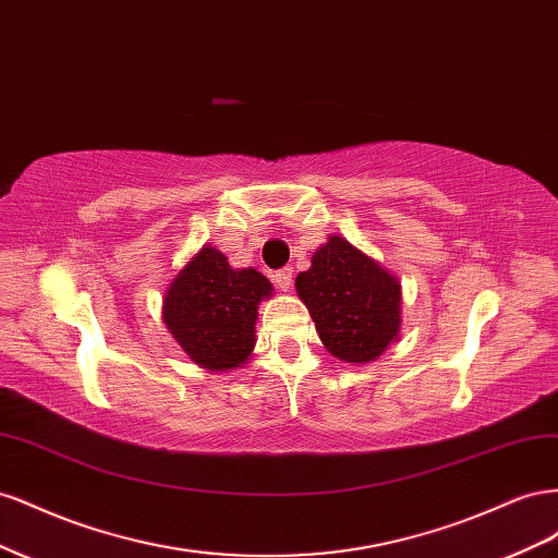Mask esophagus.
Wrapping results in <instances>:
<instances>
[{
	"mask_svg": "<svg viewBox=\"0 0 558 558\" xmlns=\"http://www.w3.org/2000/svg\"><path fill=\"white\" fill-rule=\"evenodd\" d=\"M275 281H277V286H279L281 291H289L291 286H293V269L291 267L279 269V272L275 275Z\"/></svg>",
	"mask_w": 558,
	"mask_h": 558,
	"instance_id": "1",
	"label": "esophagus"
}]
</instances>
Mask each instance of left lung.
Wrapping results in <instances>:
<instances>
[{"mask_svg":"<svg viewBox=\"0 0 558 558\" xmlns=\"http://www.w3.org/2000/svg\"><path fill=\"white\" fill-rule=\"evenodd\" d=\"M295 291L335 359L365 365L398 342L402 328L398 277L342 234H330L314 251L312 267L295 277Z\"/></svg>","mask_w":558,"mask_h":558,"instance_id":"obj_1","label":"left lung"}]
</instances>
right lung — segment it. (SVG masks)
<instances>
[{
	"instance_id": "obj_1",
	"label": "right lung",
	"mask_w": 558,
	"mask_h": 558,
	"mask_svg": "<svg viewBox=\"0 0 558 558\" xmlns=\"http://www.w3.org/2000/svg\"><path fill=\"white\" fill-rule=\"evenodd\" d=\"M275 286L253 267H230L211 244L185 263L162 295V324L195 365L228 373L248 363L256 320Z\"/></svg>"
}]
</instances>
